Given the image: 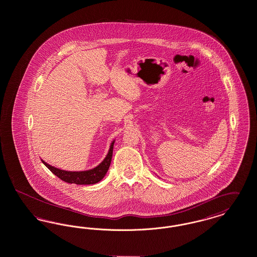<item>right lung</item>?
<instances>
[{"label": "right lung", "instance_id": "1", "mask_svg": "<svg viewBox=\"0 0 257 257\" xmlns=\"http://www.w3.org/2000/svg\"><path fill=\"white\" fill-rule=\"evenodd\" d=\"M113 144L114 140L110 144V149L108 151L107 156L103 160L97 167L88 170V171H63L61 169L55 168L47 164L45 161L41 160V162L52 171L55 175H57L60 179L64 182L70 184H77V185H91L96 184L101 181L104 176L106 175L107 171L110 168L111 157H112V149H113Z\"/></svg>", "mask_w": 257, "mask_h": 257}]
</instances>
